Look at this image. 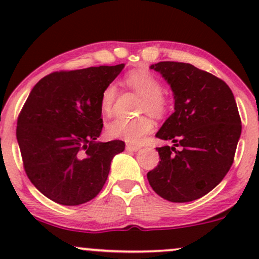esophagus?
<instances>
[{
  "label": "esophagus",
  "instance_id": "34e87169",
  "mask_svg": "<svg viewBox=\"0 0 259 259\" xmlns=\"http://www.w3.org/2000/svg\"><path fill=\"white\" fill-rule=\"evenodd\" d=\"M140 148L141 147L135 146V145H130V144L126 145V151H130V152H136V151H139Z\"/></svg>",
  "mask_w": 259,
  "mask_h": 259
}]
</instances>
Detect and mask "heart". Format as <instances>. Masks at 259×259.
Here are the masks:
<instances>
[{"label": "heart", "mask_w": 259, "mask_h": 259, "mask_svg": "<svg viewBox=\"0 0 259 259\" xmlns=\"http://www.w3.org/2000/svg\"><path fill=\"white\" fill-rule=\"evenodd\" d=\"M124 84L136 94L141 95L139 109L148 112L154 117H163L169 109V97L162 90V84L152 73L145 69H135L124 78ZM117 99V88L109 84L101 95V109L103 114L111 115ZM154 127V121L148 114L132 118H117L107 125V134L112 139H120L138 144Z\"/></svg>", "instance_id": "b5f03b06"}]
</instances>
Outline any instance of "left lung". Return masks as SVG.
Returning a JSON list of instances; mask_svg holds the SVG:
<instances>
[{
  "label": "left lung",
  "mask_w": 259,
  "mask_h": 259,
  "mask_svg": "<svg viewBox=\"0 0 259 259\" xmlns=\"http://www.w3.org/2000/svg\"><path fill=\"white\" fill-rule=\"evenodd\" d=\"M151 69L167 80L175 101L174 113L156 134L174 145L157 147L160 160L147 173L148 183L167 201H195L212 191L234 162L242 126L233 91L189 63L159 62Z\"/></svg>",
  "instance_id": "obj_1"
}]
</instances>
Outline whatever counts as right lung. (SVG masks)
Wrapping results in <instances>:
<instances>
[{
  "label": "right lung",
  "instance_id": "1",
  "mask_svg": "<svg viewBox=\"0 0 259 259\" xmlns=\"http://www.w3.org/2000/svg\"><path fill=\"white\" fill-rule=\"evenodd\" d=\"M123 68L100 65L49 74L32 88L18 115L25 173L56 203L78 206L96 197L113 157L125 148L120 140L96 141L103 126L101 95Z\"/></svg>",
  "mask_w": 259,
  "mask_h": 259
}]
</instances>
